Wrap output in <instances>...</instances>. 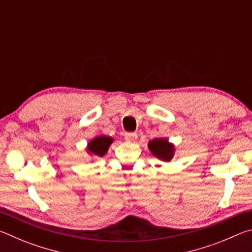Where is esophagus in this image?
Segmentation results:
<instances>
[{
    "instance_id": "obj_1",
    "label": "esophagus",
    "mask_w": 252,
    "mask_h": 252,
    "mask_svg": "<svg viewBox=\"0 0 252 252\" xmlns=\"http://www.w3.org/2000/svg\"><path fill=\"white\" fill-rule=\"evenodd\" d=\"M125 139L129 142H134L138 139V133L136 132H126L125 134Z\"/></svg>"
}]
</instances>
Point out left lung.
<instances>
[{
    "label": "left lung",
    "mask_w": 252,
    "mask_h": 252,
    "mask_svg": "<svg viewBox=\"0 0 252 252\" xmlns=\"http://www.w3.org/2000/svg\"><path fill=\"white\" fill-rule=\"evenodd\" d=\"M149 149L156 157L164 161H170L173 157V147L167 139H155L149 142Z\"/></svg>",
    "instance_id": "obj_1"
}]
</instances>
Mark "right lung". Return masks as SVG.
<instances>
[{
  "mask_svg": "<svg viewBox=\"0 0 252 252\" xmlns=\"http://www.w3.org/2000/svg\"><path fill=\"white\" fill-rule=\"evenodd\" d=\"M113 139L110 138V136H97V138L93 139L92 141L89 143L88 149L89 151L93 155H95L97 157H103L105 155V152L108 151V148L110 147V144L112 143Z\"/></svg>",
  "mask_w": 252,
  "mask_h": 252,
  "instance_id": "right-lung-1",
  "label": "right lung"
}]
</instances>
